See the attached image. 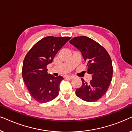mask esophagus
<instances>
[{
  "label": "esophagus",
  "mask_w": 132,
  "mask_h": 132,
  "mask_svg": "<svg viewBox=\"0 0 132 132\" xmlns=\"http://www.w3.org/2000/svg\"><path fill=\"white\" fill-rule=\"evenodd\" d=\"M67 78H68V79H74V76H67Z\"/></svg>",
  "instance_id": "34e87169"
}]
</instances>
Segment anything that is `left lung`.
Returning a JSON list of instances; mask_svg holds the SVG:
<instances>
[{"instance_id": "1", "label": "left lung", "mask_w": 132, "mask_h": 132, "mask_svg": "<svg viewBox=\"0 0 132 132\" xmlns=\"http://www.w3.org/2000/svg\"><path fill=\"white\" fill-rule=\"evenodd\" d=\"M70 43L80 51L87 62V73L93 78L89 83L82 78V85L76 90V95L86 102H96L105 94L111 82L113 67L111 57L103 47L85 36L73 38Z\"/></svg>"}]
</instances>
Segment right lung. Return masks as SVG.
Wrapping results in <instances>:
<instances>
[{"label":"right lung","mask_w":132,"mask_h":132,"mask_svg":"<svg viewBox=\"0 0 132 132\" xmlns=\"http://www.w3.org/2000/svg\"><path fill=\"white\" fill-rule=\"evenodd\" d=\"M70 38H43L26 54L23 63V79L30 95L38 102H50L58 95L59 85L64 78L48 74L47 65L52 62L57 52Z\"/></svg>","instance_id":"add662e5"}]
</instances>
